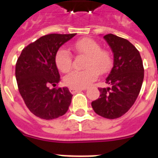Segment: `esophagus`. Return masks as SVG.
<instances>
[{
    "mask_svg": "<svg viewBox=\"0 0 158 158\" xmlns=\"http://www.w3.org/2000/svg\"><path fill=\"white\" fill-rule=\"evenodd\" d=\"M83 89H69V91L70 92L72 93V94H74V93L76 92H79V91H81V90H83Z\"/></svg>",
    "mask_w": 158,
    "mask_h": 158,
    "instance_id": "34e87169",
    "label": "esophagus"
}]
</instances>
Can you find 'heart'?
Wrapping results in <instances>:
<instances>
[{"label":"heart","mask_w":158,"mask_h":158,"mask_svg":"<svg viewBox=\"0 0 158 158\" xmlns=\"http://www.w3.org/2000/svg\"><path fill=\"white\" fill-rule=\"evenodd\" d=\"M77 53L86 57L83 71H73L64 77V84L71 89H84L97 78L98 73L104 74L113 65V57L107 50L102 49L95 40L84 38L75 42L72 46ZM57 69L62 73L69 72L73 66L71 53L65 48H60L55 55Z\"/></svg>","instance_id":"b5f03b06"}]
</instances>
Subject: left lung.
Segmentation results:
<instances>
[{
  "label": "left lung",
  "mask_w": 158,
  "mask_h": 158,
  "mask_svg": "<svg viewBox=\"0 0 158 158\" xmlns=\"http://www.w3.org/2000/svg\"><path fill=\"white\" fill-rule=\"evenodd\" d=\"M113 52V67L106 83L108 88H98L100 97L91 102L100 116L115 119L125 114L139 96L144 79L141 56L128 40L113 34L104 36Z\"/></svg>",
  "instance_id": "obj_1"
}]
</instances>
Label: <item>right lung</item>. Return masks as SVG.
Here are the masks:
<instances>
[{
	"mask_svg": "<svg viewBox=\"0 0 158 158\" xmlns=\"http://www.w3.org/2000/svg\"><path fill=\"white\" fill-rule=\"evenodd\" d=\"M75 34H51L23 49L16 63L19 91L29 111L40 118L54 119L69 110L73 95L67 87L50 89L60 82L55 55Z\"/></svg>",
	"mask_w": 158,
	"mask_h": 158,
	"instance_id": "obj_1",
	"label": "right lung"
}]
</instances>
